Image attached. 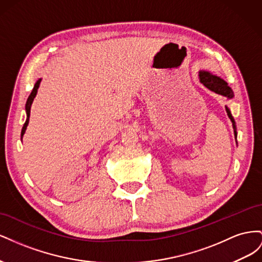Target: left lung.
Listing matches in <instances>:
<instances>
[{
  "label": "left lung",
  "instance_id": "8db88e82",
  "mask_svg": "<svg viewBox=\"0 0 262 262\" xmlns=\"http://www.w3.org/2000/svg\"><path fill=\"white\" fill-rule=\"evenodd\" d=\"M199 76H200L201 83L205 87H208L210 91L215 92L216 94L223 95V96H226L227 98H233L234 94H233L232 89L227 85V83L225 81L222 80V78H220L219 76L212 75L209 72H204V71H202V72L199 73ZM226 113H227L228 118L231 119V121L233 122V126H234V129H235V121H234V119H233L231 113H229V109L228 108H226ZM234 133H235V136H236V130L234 131Z\"/></svg>",
  "mask_w": 262,
  "mask_h": 262
}]
</instances>
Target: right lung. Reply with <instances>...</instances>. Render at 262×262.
I'll return each instance as SVG.
<instances>
[{
  "instance_id": "add662e5",
  "label": "right lung",
  "mask_w": 262,
  "mask_h": 262,
  "mask_svg": "<svg viewBox=\"0 0 262 262\" xmlns=\"http://www.w3.org/2000/svg\"><path fill=\"white\" fill-rule=\"evenodd\" d=\"M40 82H41V78H40V80H38V81L36 82V84H35V86H34V89H33V91H31V93H30V95H29V97H28V99H27V102H26L27 119H26V122L24 123V126H23V129H21V137L24 136V133H25L26 128H27V125H28L29 116H30V107H31V104H33V100H34V98H35V96H36L37 90H38V87H39V84H40Z\"/></svg>"
}]
</instances>
